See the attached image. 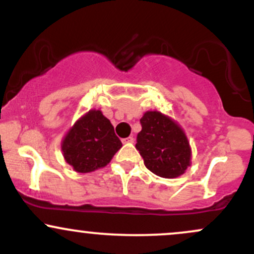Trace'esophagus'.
Returning a JSON list of instances; mask_svg holds the SVG:
<instances>
[{"label":"esophagus","instance_id":"obj_1","mask_svg":"<svg viewBox=\"0 0 254 254\" xmlns=\"http://www.w3.org/2000/svg\"><path fill=\"white\" fill-rule=\"evenodd\" d=\"M133 141H135L133 136H129V137H127V138L122 139V142H123V143H133Z\"/></svg>","mask_w":254,"mask_h":254}]
</instances>
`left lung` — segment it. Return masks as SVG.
I'll use <instances>...</instances> for the list:
<instances>
[{"mask_svg":"<svg viewBox=\"0 0 254 254\" xmlns=\"http://www.w3.org/2000/svg\"><path fill=\"white\" fill-rule=\"evenodd\" d=\"M136 149L145 167L162 178L182 176L190 166L191 149L184 131L162 113L148 111L141 121Z\"/></svg>","mask_w":254,"mask_h":254,"instance_id":"1","label":"left lung"}]
</instances>
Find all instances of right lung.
<instances>
[{
	"instance_id": "obj_1",
	"label": "right lung",
	"mask_w": 254,
	"mask_h": 254,
	"mask_svg": "<svg viewBox=\"0 0 254 254\" xmlns=\"http://www.w3.org/2000/svg\"><path fill=\"white\" fill-rule=\"evenodd\" d=\"M121 148L111 122L95 110L78 119L62 142L64 159L78 173L106 166Z\"/></svg>"
}]
</instances>
